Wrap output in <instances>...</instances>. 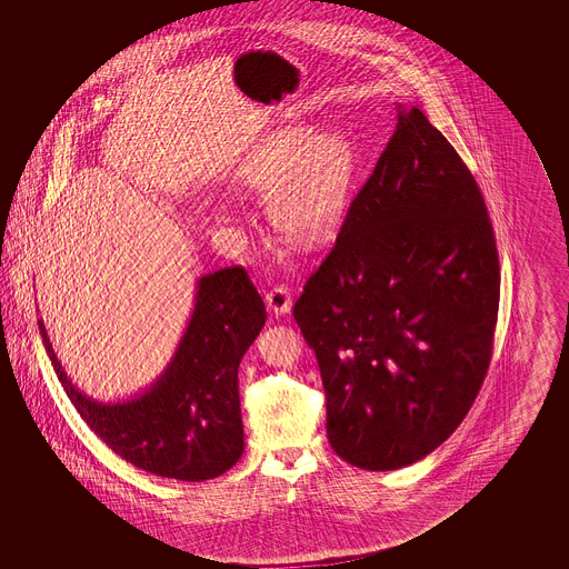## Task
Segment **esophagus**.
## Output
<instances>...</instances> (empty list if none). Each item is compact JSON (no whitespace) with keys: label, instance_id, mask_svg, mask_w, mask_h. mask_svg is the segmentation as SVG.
<instances>
[{"label":"esophagus","instance_id":"esophagus-1","mask_svg":"<svg viewBox=\"0 0 569 569\" xmlns=\"http://www.w3.org/2000/svg\"><path fill=\"white\" fill-rule=\"evenodd\" d=\"M264 302L273 315H288L292 310V292L286 286H277L264 296Z\"/></svg>","mask_w":569,"mask_h":569}]
</instances>
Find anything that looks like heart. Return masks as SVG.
Instances as JSON below:
<instances>
[{
	"label": "heart",
	"mask_w": 569,
	"mask_h": 569,
	"mask_svg": "<svg viewBox=\"0 0 569 569\" xmlns=\"http://www.w3.org/2000/svg\"><path fill=\"white\" fill-rule=\"evenodd\" d=\"M352 177L355 152L348 139L288 127L271 133L241 164L238 186L269 196L267 214L286 240L317 246L342 223Z\"/></svg>",
	"instance_id": "1"
}]
</instances>
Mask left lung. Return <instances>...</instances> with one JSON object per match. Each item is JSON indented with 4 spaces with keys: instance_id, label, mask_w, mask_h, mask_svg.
<instances>
[{
    "instance_id": "obj_1",
    "label": "left lung",
    "mask_w": 569,
    "mask_h": 569,
    "mask_svg": "<svg viewBox=\"0 0 569 569\" xmlns=\"http://www.w3.org/2000/svg\"><path fill=\"white\" fill-rule=\"evenodd\" d=\"M499 296L482 191L426 114L398 106L395 136L293 305L338 457L390 471L440 447L482 388Z\"/></svg>"
}]
</instances>
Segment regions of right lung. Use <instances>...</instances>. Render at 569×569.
I'll return each mask as SVG.
<instances>
[{
	"label": "right lung",
	"mask_w": 569,
	"mask_h": 569,
	"mask_svg": "<svg viewBox=\"0 0 569 569\" xmlns=\"http://www.w3.org/2000/svg\"><path fill=\"white\" fill-rule=\"evenodd\" d=\"M264 302L243 267L198 281L190 323L164 373L139 397L102 405L81 395L39 333L67 397L91 431L124 461L154 476L202 482L243 452L238 367L264 326Z\"/></svg>",
	"instance_id": "obj_1"
}]
</instances>
